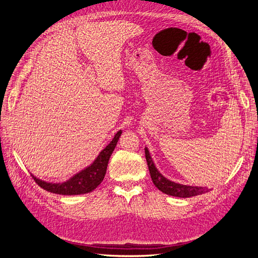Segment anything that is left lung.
<instances>
[{"instance_id":"obj_1","label":"left lung","mask_w":258,"mask_h":258,"mask_svg":"<svg viewBox=\"0 0 258 258\" xmlns=\"http://www.w3.org/2000/svg\"><path fill=\"white\" fill-rule=\"evenodd\" d=\"M144 151H145V157L147 161L148 170H150L153 183L163 194H167L169 196H173V197L189 198V197L198 196V195L206 194L209 191V188H207V187L183 185L179 183H175L173 181H170V179H168L166 176H163L159 172L158 169L156 168L148 148L145 147Z\"/></svg>"}]
</instances>
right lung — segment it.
Segmentation results:
<instances>
[{
  "label": "right lung",
  "mask_w": 258,
  "mask_h": 258,
  "mask_svg": "<svg viewBox=\"0 0 258 258\" xmlns=\"http://www.w3.org/2000/svg\"><path fill=\"white\" fill-rule=\"evenodd\" d=\"M122 134V131H117V134L114 136L113 140L107 144L105 148L99 153L97 158L93 160L92 163L88 167L84 168L80 172H77L73 176L67 179L63 183H50L43 181V179L34 176V181L38 186H41L45 190L58 194V195H66V196H74V195H84L95 190L97 187L102 183L103 178L106 173L107 163L110 160L111 155L115 150V146L118 142L119 137Z\"/></svg>",
  "instance_id": "obj_1"
}]
</instances>
